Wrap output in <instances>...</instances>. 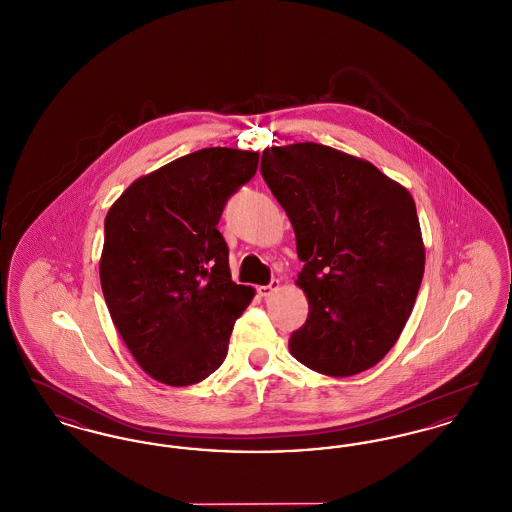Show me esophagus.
I'll list each match as a JSON object with an SVG mask.
<instances>
[{"label": "esophagus", "mask_w": 512, "mask_h": 512, "mask_svg": "<svg viewBox=\"0 0 512 512\" xmlns=\"http://www.w3.org/2000/svg\"><path fill=\"white\" fill-rule=\"evenodd\" d=\"M278 288H280V280H272L267 286H259L257 293H259L261 297H270Z\"/></svg>", "instance_id": "esophagus-1"}]
</instances>
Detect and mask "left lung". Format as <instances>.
<instances>
[{"mask_svg": "<svg viewBox=\"0 0 512 512\" xmlns=\"http://www.w3.org/2000/svg\"><path fill=\"white\" fill-rule=\"evenodd\" d=\"M261 174L305 263L295 284L309 317L290 353L336 378L380 363L411 317L424 274L413 195L372 163L313 142L267 147Z\"/></svg>", "mask_w": 512, "mask_h": 512, "instance_id": "8db88e82", "label": "left lung"}]
</instances>
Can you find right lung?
Listing matches in <instances>:
<instances>
[{
	"instance_id": "add662e5",
	"label": "right lung",
	"mask_w": 512,
	"mask_h": 512,
	"mask_svg": "<svg viewBox=\"0 0 512 512\" xmlns=\"http://www.w3.org/2000/svg\"><path fill=\"white\" fill-rule=\"evenodd\" d=\"M259 153L205 147L132 182L105 217L99 261L107 309L136 363L167 386H192L228 353L253 288L232 282L217 230Z\"/></svg>"
}]
</instances>
